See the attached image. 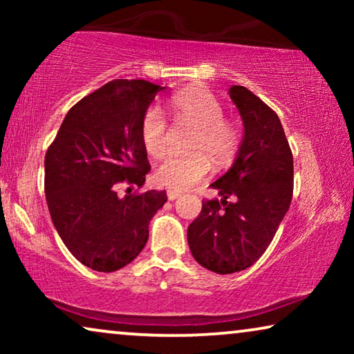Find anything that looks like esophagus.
I'll return each instance as SVG.
<instances>
[{
  "mask_svg": "<svg viewBox=\"0 0 354 354\" xmlns=\"http://www.w3.org/2000/svg\"><path fill=\"white\" fill-rule=\"evenodd\" d=\"M180 195H182L180 192H176V190H167V198H169V200H171V201L177 200V198L180 196Z\"/></svg>",
  "mask_w": 354,
  "mask_h": 354,
  "instance_id": "34e87169",
  "label": "esophagus"
}]
</instances>
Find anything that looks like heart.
<instances>
[{"mask_svg":"<svg viewBox=\"0 0 354 354\" xmlns=\"http://www.w3.org/2000/svg\"><path fill=\"white\" fill-rule=\"evenodd\" d=\"M172 113L177 120L195 127L185 156H169L154 171V182L171 190H187L209 174L212 164L222 169L234 161L240 137L236 127L224 118L219 100L207 90L190 88L174 95ZM145 151L162 158L167 149V124L158 108H149L140 125ZM213 161L211 162L210 159Z\"/></svg>","mask_w":354,"mask_h":354,"instance_id":"b5f03b06","label":"heart"}]
</instances>
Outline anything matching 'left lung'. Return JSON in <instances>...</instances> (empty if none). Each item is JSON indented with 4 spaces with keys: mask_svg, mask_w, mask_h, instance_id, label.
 Here are the masks:
<instances>
[{
    "mask_svg": "<svg viewBox=\"0 0 354 354\" xmlns=\"http://www.w3.org/2000/svg\"><path fill=\"white\" fill-rule=\"evenodd\" d=\"M229 95L243 140L232 167L211 183L221 200L203 201L187 232L193 258L217 274L240 272L263 256L293 195V154L279 115L245 86Z\"/></svg>",
    "mask_w": 354,
    "mask_h": 354,
    "instance_id": "obj_1",
    "label": "left lung"
}]
</instances>
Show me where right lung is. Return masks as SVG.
Masks as SVG:
<instances>
[{
    "mask_svg": "<svg viewBox=\"0 0 354 354\" xmlns=\"http://www.w3.org/2000/svg\"><path fill=\"white\" fill-rule=\"evenodd\" d=\"M147 80L118 79L82 98L62 120L45 156V195L67 250L98 272L137 258L166 192L118 195L119 183H145L149 162L140 125L158 91ZM130 190V188H127Z\"/></svg>",
    "mask_w": 354,
    "mask_h": 354,
    "instance_id": "obj_1",
    "label": "right lung"
}]
</instances>
